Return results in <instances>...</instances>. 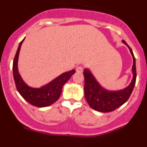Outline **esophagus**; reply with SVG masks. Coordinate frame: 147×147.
<instances>
[{
	"label": "esophagus",
	"mask_w": 147,
	"mask_h": 147,
	"mask_svg": "<svg viewBox=\"0 0 147 147\" xmlns=\"http://www.w3.org/2000/svg\"><path fill=\"white\" fill-rule=\"evenodd\" d=\"M83 70H84V68H83L82 66H77L76 67V71L78 73H82Z\"/></svg>",
	"instance_id": "1"
}]
</instances>
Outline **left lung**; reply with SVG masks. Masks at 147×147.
<instances>
[{"mask_svg":"<svg viewBox=\"0 0 147 147\" xmlns=\"http://www.w3.org/2000/svg\"><path fill=\"white\" fill-rule=\"evenodd\" d=\"M125 45L128 46L133 57L132 74L133 77L129 85L126 88L117 91H110L105 90L98 84L88 69L84 70L85 77V96L90 107L92 109L102 113H108L113 111L124 105L129 99L132 93L136 81V59L133 55L132 49L124 40H122Z\"/></svg>","mask_w":147,"mask_h":147,"instance_id":"1","label":"left lung"}]
</instances>
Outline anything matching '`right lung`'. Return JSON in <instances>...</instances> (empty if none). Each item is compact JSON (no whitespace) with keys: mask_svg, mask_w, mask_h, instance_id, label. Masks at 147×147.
<instances>
[{"mask_svg":"<svg viewBox=\"0 0 147 147\" xmlns=\"http://www.w3.org/2000/svg\"><path fill=\"white\" fill-rule=\"evenodd\" d=\"M23 40L24 39L20 42L13 61V76L17 90L26 101L35 107H45L50 106L59 98L62 93V87L71 76L74 74L75 70L63 73L49 84L40 88H33L28 86L22 80L18 69V57Z\"/></svg>","mask_w":147,"mask_h":147,"instance_id":"obj_1","label":"right lung"}]
</instances>
